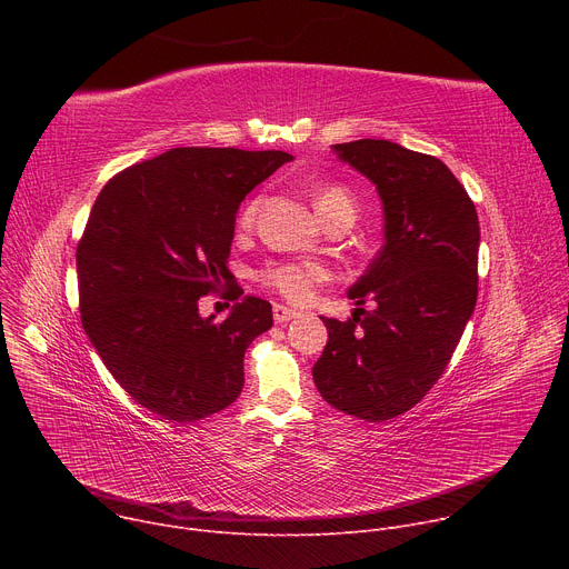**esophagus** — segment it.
Returning <instances> with one entry per match:
<instances>
[{
	"instance_id": "34e87169",
	"label": "esophagus",
	"mask_w": 569,
	"mask_h": 569,
	"mask_svg": "<svg viewBox=\"0 0 569 569\" xmlns=\"http://www.w3.org/2000/svg\"><path fill=\"white\" fill-rule=\"evenodd\" d=\"M272 315H274V321H277V323H286V321L295 319L299 312H297L295 308L283 306V303H274V306H272Z\"/></svg>"
}]
</instances>
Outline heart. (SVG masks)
Returning a JSON list of instances; mask_svg holds the SVG:
<instances>
[{
	"instance_id": "1",
	"label": "heart",
	"mask_w": 569,
	"mask_h": 569,
	"mask_svg": "<svg viewBox=\"0 0 569 569\" xmlns=\"http://www.w3.org/2000/svg\"><path fill=\"white\" fill-rule=\"evenodd\" d=\"M261 204H263V198L254 196L240 207V211L236 216V227L240 231H250L254 227ZM315 207L321 218L336 209L356 211L353 196L349 193V189H345L340 184L321 189L315 198ZM257 279L261 286L279 292L281 297L303 303V301L312 299L315 290L321 283H327L331 279V270L327 263H321L317 259H279V261H270L263 268H259Z\"/></svg>"
}]
</instances>
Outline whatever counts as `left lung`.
I'll return each mask as SVG.
<instances>
[{"instance_id":"obj_1","label":"left lung","mask_w":569,"mask_h":569,"mask_svg":"<svg viewBox=\"0 0 569 569\" xmlns=\"http://www.w3.org/2000/svg\"><path fill=\"white\" fill-rule=\"evenodd\" d=\"M382 200L385 246L349 297L347 321L321 317L329 342L312 380L336 410L380 423L412 410L446 371L477 301L479 220L441 159L387 139L333 146Z\"/></svg>"}]
</instances>
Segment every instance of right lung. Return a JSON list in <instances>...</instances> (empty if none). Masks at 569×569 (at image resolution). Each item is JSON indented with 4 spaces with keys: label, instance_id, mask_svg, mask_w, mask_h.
I'll use <instances>...</instances> for the list:
<instances>
[{
    "label": "right lung",
    "instance_id": "obj_1",
    "mask_svg": "<svg viewBox=\"0 0 569 569\" xmlns=\"http://www.w3.org/2000/svg\"><path fill=\"white\" fill-rule=\"evenodd\" d=\"M292 154L171 148L119 171L99 193L76 248L83 329L117 382L167 421H200L231 405L242 358L272 329V306L246 297L222 322L200 296L242 295L227 268L236 211Z\"/></svg>",
    "mask_w": 569,
    "mask_h": 569
}]
</instances>
